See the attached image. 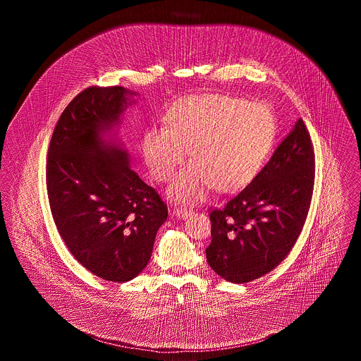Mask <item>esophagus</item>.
<instances>
[{"mask_svg": "<svg viewBox=\"0 0 361 361\" xmlns=\"http://www.w3.org/2000/svg\"><path fill=\"white\" fill-rule=\"evenodd\" d=\"M174 214H176V216H177V218L185 219V218H188L189 215L192 214V211L188 209V208H185V207H178V208H176V209H174Z\"/></svg>", "mask_w": 361, "mask_h": 361, "instance_id": "obj_1", "label": "esophagus"}]
</instances>
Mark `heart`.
<instances>
[{
	"label": "heart",
	"instance_id": "heart-1",
	"mask_svg": "<svg viewBox=\"0 0 361 361\" xmlns=\"http://www.w3.org/2000/svg\"><path fill=\"white\" fill-rule=\"evenodd\" d=\"M275 114L264 104L224 94L192 96L172 105L164 128L142 137V155L152 177L165 183L185 158L169 193L178 202L200 200L214 187L233 192L247 185L275 146Z\"/></svg>",
	"mask_w": 361,
	"mask_h": 361
}]
</instances>
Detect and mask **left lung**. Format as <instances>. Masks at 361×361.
Wrapping results in <instances>:
<instances>
[{
	"label": "left lung",
	"instance_id": "obj_1",
	"mask_svg": "<svg viewBox=\"0 0 361 361\" xmlns=\"http://www.w3.org/2000/svg\"><path fill=\"white\" fill-rule=\"evenodd\" d=\"M315 154L302 119L252 183L209 214V267L231 283L262 277L288 256L309 214Z\"/></svg>",
	"mask_w": 361,
	"mask_h": 361
}]
</instances>
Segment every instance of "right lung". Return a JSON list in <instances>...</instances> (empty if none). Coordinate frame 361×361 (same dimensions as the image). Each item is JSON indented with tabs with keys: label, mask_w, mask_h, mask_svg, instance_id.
<instances>
[{
	"label": "right lung",
	"mask_w": 361,
	"mask_h": 361,
	"mask_svg": "<svg viewBox=\"0 0 361 361\" xmlns=\"http://www.w3.org/2000/svg\"><path fill=\"white\" fill-rule=\"evenodd\" d=\"M123 86H90L62 112L47 154L52 218L70 253L108 281L137 277L152 257L168 207L130 168L128 155L104 140L127 106Z\"/></svg>",
	"instance_id": "obj_1"
}]
</instances>
